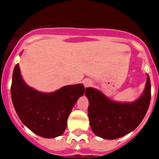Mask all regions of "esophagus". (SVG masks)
<instances>
[{
    "mask_svg": "<svg viewBox=\"0 0 159 159\" xmlns=\"http://www.w3.org/2000/svg\"><path fill=\"white\" fill-rule=\"evenodd\" d=\"M84 85L85 88H88V87H89L92 85V81L90 80H84Z\"/></svg>",
    "mask_w": 159,
    "mask_h": 159,
    "instance_id": "obj_1",
    "label": "esophagus"
}]
</instances>
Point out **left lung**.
Segmentation results:
<instances>
[{
    "mask_svg": "<svg viewBox=\"0 0 159 159\" xmlns=\"http://www.w3.org/2000/svg\"><path fill=\"white\" fill-rule=\"evenodd\" d=\"M85 95L89 101L88 118L94 134L105 139H116L133 131L145 117L151 102V80L147 75L143 94L131 102L113 101L92 88H87Z\"/></svg>",
    "mask_w": 159,
    "mask_h": 159,
    "instance_id": "1",
    "label": "left lung"
}]
</instances>
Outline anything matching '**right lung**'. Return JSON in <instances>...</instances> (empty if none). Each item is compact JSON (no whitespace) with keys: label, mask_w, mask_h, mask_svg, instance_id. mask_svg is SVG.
<instances>
[{"label":"right lung","mask_w":159,"mask_h":159,"mask_svg":"<svg viewBox=\"0 0 159 159\" xmlns=\"http://www.w3.org/2000/svg\"><path fill=\"white\" fill-rule=\"evenodd\" d=\"M82 84L67 85L50 93H43L25 84L19 64L14 67L11 96L22 123L37 135L47 139L61 135L78 99L84 94Z\"/></svg>","instance_id":"1"}]
</instances>
